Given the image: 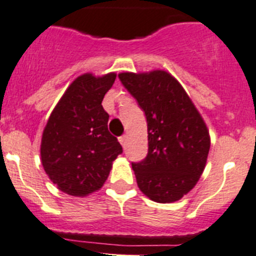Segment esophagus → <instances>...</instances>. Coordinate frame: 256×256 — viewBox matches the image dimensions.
<instances>
[{"label":"esophagus","mask_w":256,"mask_h":256,"mask_svg":"<svg viewBox=\"0 0 256 256\" xmlns=\"http://www.w3.org/2000/svg\"><path fill=\"white\" fill-rule=\"evenodd\" d=\"M118 142H121V145H122V146H125L126 142H128V136H126V135L120 136V138H118Z\"/></svg>","instance_id":"obj_1"}]
</instances>
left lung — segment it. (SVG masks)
I'll return each instance as SVG.
<instances>
[{"label":"left lung","instance_id":"1","mask_svg":"<svg viewBox=\"0 0 256 256\" xmlns=\"http://www.w3.org/2000/svg\"><path fill=\"white\" fill-rule=\"evenodd\" d=\"M121 83L144 111L148 154L132 164L140 190L159 204L187 194L204 172L210 152L206 124L169 73H121Z\"/></svg>","mask_w":256,"mask_h":256}]
</instances>
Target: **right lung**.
Wrapping results in <instances>:
<instances>
[{"instance_id": "obj_1", "label": "right lung", "mask_w": 256, "mask_h": 256, "mask_svg": "<svg viewBox=\"0 0 256 256\" xmlns=\"http://www.w3.org/2000/svg\"><path fill=\"white\" fill-rule=\"evenodd\" d=\"M116 74L96 78L83 74L74 80L42 132V163L54 184L76 197L100 190L112 162L122 152L117 138L107 128L110 114L102 107Z\"/></svg>"}]
</instances>
